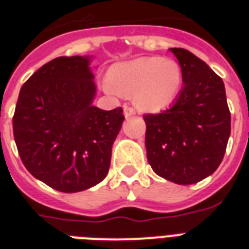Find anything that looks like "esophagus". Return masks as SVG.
Instances as JSON below:
<instances>
[{
    "instance_id": "1",
    "label": "esophagus",
    "mask_w": 249,
    "mask_h": 249,
    "mask_svg": "<svg viewBox=\"0 0 249 249\" xmlns=\"http://www.w3.org/2000/svg\"><path fill=\"white\" fill-rule=\"evenodd\" d=\"M136 115V111L132 108V107H129V106H124V116L128 119L130 116H134Z\"/></svg>"
}]
</instances>
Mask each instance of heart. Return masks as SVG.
I'll list each match as a JSON object with an SVG mask.
<instances>
[{
	"label": "heart",
	"mask_w": 249,
	"mask_h": 249,
	"mask_svg": "<svg viewBox=\"0 0 249 249\" xmlns=\"http://www.w3.org/2000/svg\"><path fill=\"white\" fill-rule=\"evenodd\" d=\"M181 66L173 59L144 56L113 66L103 80L107 93L133 95L146 112H158L174 102L182 88Z\"/></svg>",
	"instance_id": "heart-1"
}]
</instances>
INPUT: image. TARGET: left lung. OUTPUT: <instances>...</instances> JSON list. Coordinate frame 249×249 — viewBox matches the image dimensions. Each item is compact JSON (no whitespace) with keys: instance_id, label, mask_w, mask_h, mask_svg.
I'll use <instances>...</instances> for the list:
<instances>
[{"instance_id":"8db88e82","label":"left lung","mask_w":249,"mask_h":249,"mask_svg":"<svg viewBox=\"0 0 249 249\" xmlns=\"http://www.w3.org/2000/svg\"><path fill=\"white\" fill-rule=\"evenodd\" d=\"M169 52L181 66L183 88L170 108L144 115V143L148 163L158 176L178 185H193L211 176L224 159L231 115L220 76L186 49Z\"/></svg>"}]
</instances>
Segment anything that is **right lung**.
Masks as SVG:
<instances>
[{
	"mask_svg": "<svg viewBox=\"0 0 249 249\" xmlns=\"http://www.w3.org/2000/svg\"><path fill=\"white\" fill-rule=\"evenodd\" d=\"M93 56H59L21 86L14 140L33 177L62 193H79L106 178L123 109L93 106Z\"/></svg>",
	"mask_w": 249,
	"mask_h": 249,
	"instance_id": "obj_1",
	"label": "right lung"
}]
</instances>
